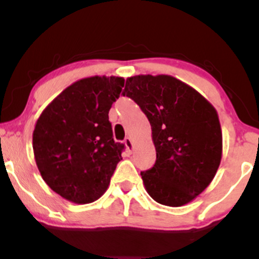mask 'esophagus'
I'll use <instances>...</instances> for the list:
<instances>
[{"label": "esophagus", "mask_w": 259, "mask_h": 259, "mask_svg": "<svg viewBox=\"0 0 259 259\" xmlns=\"http://www.w3.org/2000/svg\"><path fill=\"white\" fill-rule=\"evenodd\" d=\"M124 144H125L127 150H129V151L133 150V140L132 139L125 138V140H124Z\"/></svg>", "instance_id": "1"}]
</instances>
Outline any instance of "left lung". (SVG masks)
Returning <instances> with one entry per match:
<instances>
[{
  "instance_id": "1",
  "label": "left lung",
  "mask_w": 259,
  "mask_h": 259,
  "mask_svg": "<svg viewBox=\"0 0 259 259\" xmlns=\"http://www.w3.org/2000/svg\"><path fill=\"white\" fill-rule=\"evenodd\" d=\"M123 96L138 103L152 129L156 163L141 171L148 195L169 207L191 202L221 164L223 138L215 108L170 75L127 78Z\"/></svg>"
}]
</instances>
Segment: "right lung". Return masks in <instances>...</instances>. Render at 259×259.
Here are the masks:
<instances>
[{"instance_id":"1","label":"right lung","mask_w":259,"mask_h":259,"mask_svg":"<svg viewBox=\"0 0 259 259\" xmlns=\"http://www.w3.org/2000/svg\"><path fill=\"white\" fill-rule=\"evenodd\" d=\"M123 86L119 76L81 79L38 117L32 134L36 165L45 183L65 200L91 203L106 192L124 150L108 120Z\"/></svg>"}]
</instances>
